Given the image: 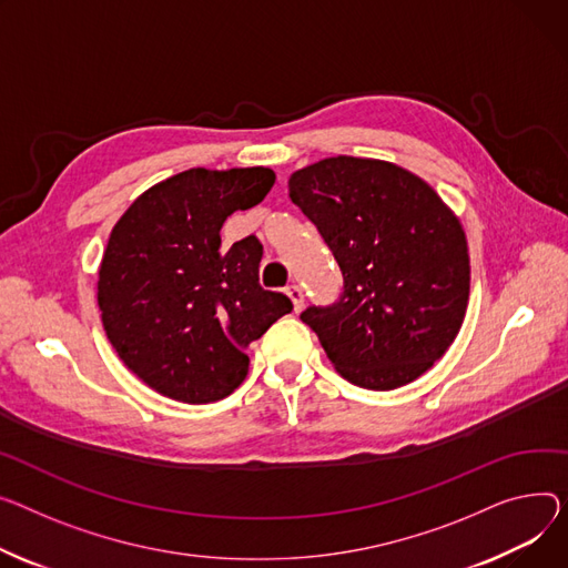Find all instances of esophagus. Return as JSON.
I'll list each match as a JSON object with an SVG mask.
<instances>
[{
    "mask_svg": "<svg viewBox=\"0 0 568 568\" xmlns=\"http://www.w3.org/2000/svg\"><path fill=\"white\" fill-rule=\"evenodd\" d=\"M287 296L292 298V304H294V311H296V313H298L301 308H304V304H306V296H304V290H301L298 285H294V283H292V285L287 287Z\"/></svg>",
    "mask_w": 568,
    "mask_h": 568,
    "instance_id": "34e87169",
    "label": "esophagus"
}]
</instances>
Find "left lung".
<instances>
[{
	"label": "left lung",
	"mask_w": 568,
	"mask_h": 568,
	"mask_svg": "<svg viewBox=\"0 0 568 568\" xmlns=\"http://www.w3.org/2000/svg\"><path fill=\"white\" fill-rule=\"evenodd\" d=\"M287 186L345 281L335 304L301 320L354 386L415 382L464 324L470 257L459 219L425 180L382 160L328 158L292 173Z\"/></svg>",
	"instance_id": "8db88e82"
}]
</instances>
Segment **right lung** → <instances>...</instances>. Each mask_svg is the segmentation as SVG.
<instances>
[{
    "label": "right lung",
    "instance_id": "right-lung-1",
    "mask_svg": "<svg viewBox=\"0 0 568 568\" xmlns=\"http://www.w3.org/2000/svg\"><path fill=\"white\" fill-rule=\"evenodd\" d=\"M272 169H189L143 192L113 225L98 306L111 347L164 397L207 404L248 374L246 347L292 311L262 290L255 235L221 248V225L270 194Z\"/></svg>",
    "mask_w": 568,
    "mask_h": 568
}]
</instances>
